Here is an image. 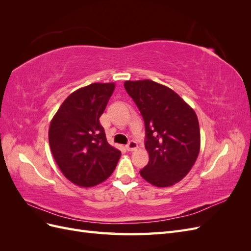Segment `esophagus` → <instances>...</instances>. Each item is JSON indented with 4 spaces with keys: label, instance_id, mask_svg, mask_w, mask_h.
<instances>
[{
    "label": "esophagus",
    "instance_id": "obj_1",
    "mask_svg": "<svg viewBox=\"0 0 251 251\" xmlns=\"http://www.w3.org/2000/svg\"><path fill=\"white\" fill-rule=\"evenodd\" d=\"M126 148L127 151H134V150L137 149V142L134 141V140H130V141H128V143L126 144Z\"/></svg>",
    "mask_w": 251,
    "mask_h": 251
}]
</instances>
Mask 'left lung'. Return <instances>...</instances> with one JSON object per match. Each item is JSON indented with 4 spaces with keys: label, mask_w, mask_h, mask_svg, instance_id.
Wrapping results in <instances>:
<instances>
[{
    "label": "left lung",
    "mask_w": 251,
    "mask_h": 251,
    "mask_svg": "<svg viewBox=\"0 0 251 251\" xmlns=\"http://www.w3.org/2000/svg\"><path fill=\"white\" fill-rule=\"evenodd\" d=\"M125 89L146 127L150 160L141 177L158 187L174 185L186 176L199 155L198 117L176 92L153 80H127Z\"/></svg>",
    "instance_id": "obj_1"
}]
</instances>
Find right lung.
Segmentation results:
<instances>
[{
    "instance_id": "1",
    "label": "right lung",
    "mask_w": 251,
    "mask_h": 251,
    "mask_svg": "<svg viewBox=\"0 0 251 251\" xmlns=\"http://www.w3.org/2000/svg\"><path fill=\"white\" fill-rule=\"evenodd\" d=\"M115 85L94 82L70 94L52 118L49 144L64 176L90 187L115 170L121 151L108 143L100 118Z\"/></svg>"
}]
</instances>
